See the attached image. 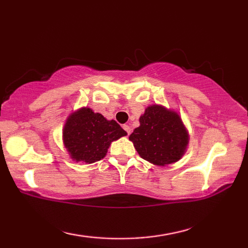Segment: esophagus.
<instances>
[{"instance_id": "obj_1", "label": "esophagus", "mask_w": 248, "mask_h": 248, "mask_svg": "<svg viewBox=\"0 0 248 248\" xmlns=\"http://www.w3.org/2000/svg\"><path fill=\"white\" fill-rule=\"evenodd\" d=\"M123 128H124V131H125V132H127V134H128V136H129V134H130V133H131V128H130L128 124H124V125H123Z\"/></svg>"}]
</instances>
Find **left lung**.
<instances>
[{
    "mask_svg": "<svg viewBox=\"0 0 248 248\" xmlns=\"http://www.w3.org/2000/svg\"><path fill=\"white\" fill-rule=\"evenodd\" d=\"M130 141L142 158L164 166L177 162L188 144V133L174 111L153 105L140 117V127L133 130Z\"/></svg>",
    "mask_w": 248,
    "mask_h": 248,
    "instance_id": "8db88e82",
    "label": "left lung"
}]
</instances>
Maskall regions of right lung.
<instances>
[{"label": "right lung", "mask_w": 248, "mask_h": 248, "mask_svg": "<svg viewBox=\"0 0 248 248\" xmlns=\"http://www.w3.org/2000/svg\"><path fill=\"white\" fill-rule=\"evenodd\" d=\"M127 136L115 120H107L91 108L71 115L63 129V141L71 157L77 162L94 163L105 157L112 141Z\"/></svg>", "instance_id": "right-lung-1"}]
</instances>
